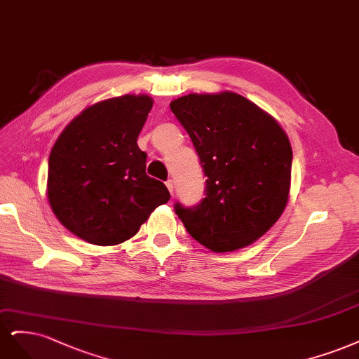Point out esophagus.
<instances>
[{"instance_id": "34e87169", "label": "esophagus", "mask_w": 359, "mask_h": 359, "mask_svg": "<svg viewBox=\"0 0 359 359\" xmlns=\"http://www.w3.org/2000/svg\"><path fill=\"white\" fill-rule=\"evenodd\" d=\"M165 187H167V189L172 194V188H175V183H172V180H167V182H165Z\"/></svg>"}]
</instances>
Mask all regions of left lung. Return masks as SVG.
<instances>
[{"instance_id": "obj_1", "label": "left lung", "mask_w": 359, "mask_h": 359, "mask_svg": "<svg viewBox=\"0 0 359 359\" xmlns=\"http://www.w3.org/2000/svg\"><path fill=\"white\" fill-rule=\"evenodd\" d=\"M203 164L205 198L176 213L212 252L255 243L277 222L291 189L292 147L271 114L236 92L188 94L170 102Z\"/></svg>"}]
</instances>
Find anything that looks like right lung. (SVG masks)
<instances>
[{
	"label": "right lung",
	"mask_w": 359,
	"mask_h": 359,
	"mask_svg": "<svg viewBox=\"0 0 359 359\" xmlns=\"http://www.w3.org/2000/svg\"><path fill=\"white\" fill-rule=\"evenodd\" d=\"M152 106L146 94L95 102L55 142L48 200L57 221L79 238L121 245L170 200L165 184L146 175L147 155L137 144Z\"/></svg>",
	"instance_id": "add662e5"
}]
</instances>
